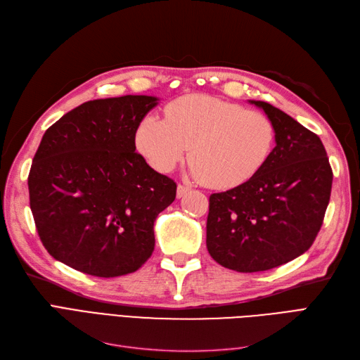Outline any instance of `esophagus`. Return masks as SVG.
<instances>
[{
  "label": "esophagus",
  "instance_id": "1",
  "mask_svg": "<svg viewBox=\"0 0 360 360\" xmlns=\"http://www.w3.org/2000/svg\"><path fill=\"white\" fill-rule=\"evenodd\" d=\"M191 189L188 186H183V184H179L177 186V198H183Z\"/></svg>",
  "mask_w": 360,
  "mask_h": 360
}]
</instances>
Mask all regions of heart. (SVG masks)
Masks as SVG:
<instances>
[{
    "label": "heart",
    "instance_id": "1",
    "mask_svg": "<svg viewBox=\"0 0 360 360\" xmlns=\"http://www.w3.org/2000/svg\"><path fill=\"white\" fill-rule=\"evenodd\" d=\"M276 127L258 111L212 96L189 94L165 108V122L146 115L135 130L138 153L169 172L189 148L191 174L213 189H233L266 165Z\"/></svg>",
    "mask_w": 360,
    "mask_h": 360
}]
</instances>
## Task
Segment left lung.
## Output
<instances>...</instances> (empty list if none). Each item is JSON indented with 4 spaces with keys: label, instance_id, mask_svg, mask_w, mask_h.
I'll return each instance as SVG.
<instances>
[{
    "label": "left lung",
    "instance_id": "1",
    "mask_svg": "<svg viewBox=\"0 0 360 360\" xmlns=\"http://www.w3.org/2000/svg\"><path fill=\"white\" fill-rule=\"evenodd\" d=\"M261 108L276 127V146L249 181L212 193L207 249L221 266L263 271L311 248L328 209L333 174L321 139L267 102Z\"/></svg>",
    "mask_w": 360,
    "mask_h": 360
}]
</instances>
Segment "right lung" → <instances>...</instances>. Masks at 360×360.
<instances>
[{
  "label": "right lung",
  "instance_id": "add662e5",
  "mask_svg": "<svg viewBox=\"0 0 360 360\" xmlns=\"http://www.w3.org/2000/svg\"><path fill=\"white\" fill-rule=\"evenodd\" d=\"M159 99L90 101L41 138L28 176L30 207L48 252L82 274H132L155 249V221L177 184L136 153L135 130Z\"/></svg>",
  "mask_w": 360,
  "mask_h": 360
}]
</instances>
